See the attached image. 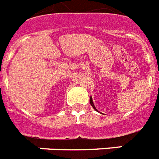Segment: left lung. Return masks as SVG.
<instances>
[{"label":"left lung","instance_id":"left-lung-1","mask_svg":"<svg viewBox=\"0 0 159 159\" xmlns=\"http://www.w3.org/2000/svg\"><path fill=\"white\" fill-rule=\"evenodd\" d=\"M89 102H90V104H91V106L93 107V109H95L96 111H98V110L96 108H95V107H94V104H93V99H92V97H90V99H89Z\"/></svg>","mask_w":159,"mask_h":159}]
</instances>
